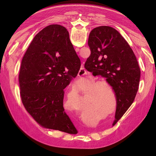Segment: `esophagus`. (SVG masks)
<instances>
[{"label":"esophagus","mask_w":156,"mask_h":156,"mask_svg":"<svg viewBox=\"0 0 156 156\" xmlns=\"http://www.w3.org/2000/svg\"><path fill=\"white\" fill-rule=\"evenodd\" d=\"M86 71L84 68H81L79 73H78V76L80 77H83L84 75H85Z\"/></svg>","instance_id":"34e87169"}]
</instances>
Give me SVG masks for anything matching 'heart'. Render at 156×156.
I'll list each match as a JSON object with an SVG mask.
<instances>
[{"label":"heart","instance_id":"obj_1","mask_svg":"<svg viewBox=\"0 0 156 156\" xmlns=\"http://www.w3.org/2000/svg\"><path fill=\"white\" fill-rule=\"evenodd\" d=\"M100 87H105L106 88H108L109 90V91H110L111 94H112V96H116L115 93L113 91V90L111 88V87L106 83L104 81H99V82H96L94 84H93L89 88V89L87 90V92L85 93L86 94H90V98H88L89 100L88 101L90 104H99L101 105H103L104 107L105 108H108L112 104V101L109 99V95H108L106 94H104L100 90ZM76 92L80 94L84 92L83 89L81 88H76ZM73 97H75L76 99H77V102L79 103L80 102V99L78 95H75L72 92H69L66 94V99L65 100L64 102V106L65 107H67L68 105L70 103V101L72 99ZM100 101V103L98 102ZM89 124H92L93 121H88Z\"/></svg>","mask_w":156,"mask_h":156}]
</instances>
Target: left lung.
I'll return each mask as SVG.
<instances>
[{
	"label": "left lung",
	"mask_w": 156,
	"mask_h": 156,
	"mask_svg": "<svg viewBox=\"0 0 156 156\" xmlns=\"http://www.w3.org/2000/svg\"><path fill=\"white\" fill-rule=\"evenodd\" d=\"M88 44L91 54L85 68L94 76L105 78L116 94L114 126L135 100L140 80V67L132 48L112 27L101 26L93 29Z\"/></svg>",
	"instance_id": "obj_1"
}]
</instances>
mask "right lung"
I'll return each instance as SVG.
<instances>
[{
	"label": "right lung",
	"mask_w": 156,
	"mask_h": 156,
	"mask_svg": "<svg viewBox=\"0 0 156 156\" xmlns=\"http://www.w3.org/2000/svg\"><path fill=\"white\" fill-rule=\"evenodd\" d=\"M80 66L65 27L51 24L33 39L21 61L19 84L24 107L39 125L78 133L64 111L63 99L64 89L77 76Z\"/></svg>",
	"instance_id": "add662e5"
}]
</instances>
